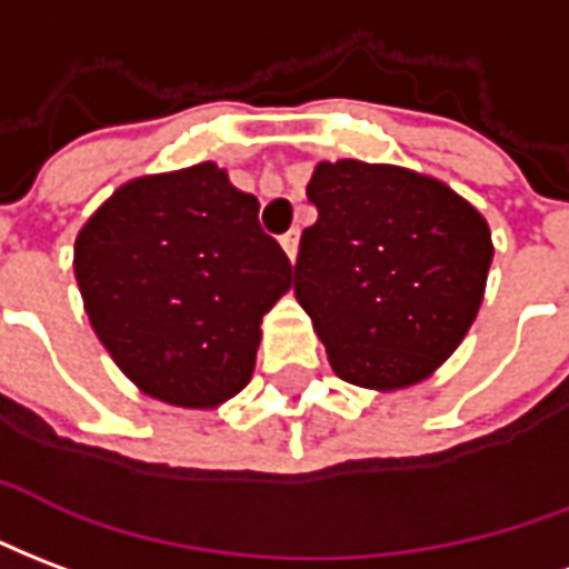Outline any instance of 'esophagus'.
Returning a JSON list of instances; mask_svg holds the SVG:
<instances>
[{
  "label": "esophagus",
  "mask_w": 569,
  "mask_h": 569,
  "mask_svg": "<svg viewBox=\"0 0 569 569\" xmlns=\"http://www.w3.org/2000/svg\"><path fill=\"white\" fill-rule=\"evenodd\" d=\"M281 248L290 257V263H293L297 260V248H300V230H288V233L281 236Z\"/></svg>",
  "instance_id": "1"
}]
</instances>
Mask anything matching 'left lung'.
I'll use <instances>...</instances> for the list:
<instances>
[{"instance_id":"obj_1","label":"left lung","mask_w":569,"mask_h":569,"mask_svg":"<svg viewBox=\"0 0 569 569\" xmlns=\"http://www.w3.org/2000/svg\"><path fill=\"white\" fill-rule=\"evenodd\" d=\"M293 293L339 379L397 391L460 346L482 306L491 230L437 178L388 163H318Z\"/></svg>"}]
</instances>
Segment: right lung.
Returning a JSON list of instances; mask_svg holds the SVG:
<instances>
[{"label": "right lung", "mask_w": 569, "mask_h": 569, "mask_svg": "<svg viewBox=\"0 0 569 569\" xmlns=\"http://www.w3.org/2000/svg\"><path fill=\"white\" fill-rule=\"evenodd\" d=\"M260 202L214 163L127 181L74 239V279L99 342L148 397L211 409L254 372L260 321L290 260Z\"/></svg>", "instance_id": "obj_1"}]
</instances>
